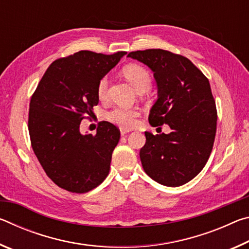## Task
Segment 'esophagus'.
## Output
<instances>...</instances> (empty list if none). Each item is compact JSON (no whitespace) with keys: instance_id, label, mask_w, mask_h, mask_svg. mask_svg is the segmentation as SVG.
Masks as SVG:
<instances>
[{"instance_id":"obj_1","label":"esophagus","mask_w":249,"mask_h":249,"mask_svg":"<svg viewBox=\"0 0 249 249\" xmlns=\"http://www.w3.org/2000/svg\"><path fill=\"white\" fill-rule=\"evenodd\" d=\"M127 133H129L128 129H123V128L121 129V135H122V136H124V135H126Z\"/></svg>"}]
</instances>
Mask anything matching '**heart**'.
I'll use <instances>...</instances> for the list:
<instances>
[{"label":"heart","mask_w":249,"mask_h":249,"mask_svg":"<svg viewBox=\"0 0 249 249\" xmlns=\"http://www.w3.org/2000/svg\"><path fill=\"white\" fill-rule=\"evenodd\" d=\"M124 77L128 80L129 83L134 87L138 93L145 92L150 89L151 87V75L148 70L140 65H128L123 69ZM108 89V79L107 75L101 78L96 84V94L101 101H104L107 98ZM141 112L135 107H117L107 113V120L112 124L117 125L123 129H129L135 126L137 122V117L140 116Z\"/></svg>","instance_id":"b5f03b06"}]
</instances>
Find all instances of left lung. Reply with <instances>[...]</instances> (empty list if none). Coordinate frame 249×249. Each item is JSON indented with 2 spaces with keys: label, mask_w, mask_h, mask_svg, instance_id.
<instances>
[{
  "label": "left lung",
  "mask_w": 249,
  "mask_h": 249,
  "mask_svg": "<svg viewBox=\"0 0 249 249\" xmlns=\"http://www.w3.org/2000/svg\"><path fill=\"white\" fill-rule=\"evenodd\" d=\"M127 57L148 66L157 82L150 125L171 128L170 134L145 132L142 168L158 183L179 187L203 169L213 148L217 112L209 79L188 58L168 50H137Z\"/></svg>",
  "instance_id": "1"
}]
</instances>
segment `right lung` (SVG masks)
I'll return each mask as SVG.
<instances>
[{
    "instance_id": "1",
    "label": "right lung",
    "mask_w": 249,
    "mask_h": 249,
    "mask_svg": "<svg viewBox=\"0 0 249 249\" xmlns=\"http://www.w3.org/2000/svg\"><path fill=\"white\" fill-rule=\"evenodd\" d=\"M125 53L81 50L59 58L32 95L28 132L33 150L46 175L67 191L89 192L108 175L120 129L103 121L95 135H82L80 124L99 103V80Z\"/></svg>"
}]
</instances>
